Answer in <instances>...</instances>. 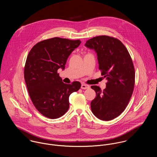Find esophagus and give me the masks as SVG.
<instances>
[{
  "instance_id": "1",
  "label": "esophagus",
  "mask_w": 157,
  "mask_h": 157,
  "mask_svg": "<svg viewBox=\"0 0 157 157\" xmlns=\"http://www.w3.org/2000/svg\"><path fill=\"white\" fill-rule=\"evenodd\" d=\"M81 88L82 90H86V89L90 88V86L86 85V84H82V86H81Z\"/></svg>"
}]
</instances>
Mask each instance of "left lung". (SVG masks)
Returning a JSON list of instances; mask_svg holds the SVG:
<instances>
[{
  "label": "left lung",
  "mask_w": 157,
  "mask_h": 157,
  "mask_svg": "<svg viewBox=\"0 0 157 157\" xmlns=\"http://www.w3.org/2000/svg\"><path fill=\"white\" fill-rule=\"evenodd\" d=\"M85 45L96 52L101 75L108 80L103 90L91 86L96 93L91 111L100 120H111L124 111L132 95L135 69L131 57L122 42L112 37L97 36Z\"/></svg>",
  "instance_id": "obj_1"
}]
</instances>
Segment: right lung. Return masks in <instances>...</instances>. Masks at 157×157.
<instances>
[{
  "label": "right lung",
  "mask_w": 157,
  "mask_h": 157,
  "mask_svg": "<svg viewBox=\"0 0 157 157\" xmlns=\"http://www.w3.org/2000/svg\"><path fill=\"white\" fill-rule=\"evenodd\" d=\"M81 41L54 37L42 40L29 51L24 77L31 101L44 116L59 118L67 112L69 97L81 87L79 82L66 84L57 73L65 69L67 58Z\"/></svg>",
  "instance_id": "1"
}]
</instances>
